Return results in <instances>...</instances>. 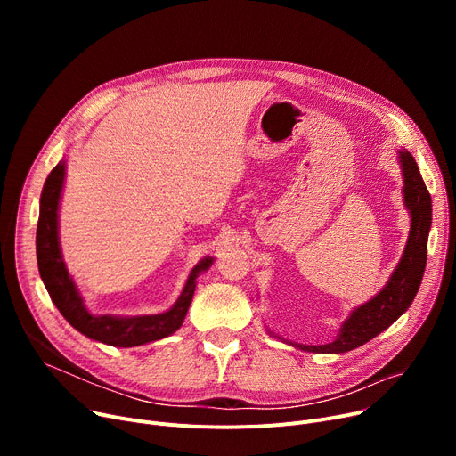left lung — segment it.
<instances>
[{
  "label": "left lung",
  "mask_w": 456,
  "mask_h": 456,
  "mask_svg": "<svg viewBox=\"0 0 456 456\" xmlns=\"http://www.w3.org/2000/svg\"><path fill=\"white\" fill-rule=\"evenodd\" d=\"M404 177V203L412 214V227L403 258L388 284L371 301L358 306L344 323L340 337L325 346H297L313 353H346L375 338L388 329L414 301L427 265V238L430 229V196L418 164L409 151L399 153Z\"/></svg>",
  "instance_id": "1"
}]
</instances>
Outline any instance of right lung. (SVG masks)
Returning <instances> with one entry per match:
<instances>
[{"instance_id":"right-lung-1","label":"right lung","mask_w":456,"mask_h":456,"mask_svg":"<svg viewBox=\"0 0 456 456\" xmlns=\"http://www.w3.org/2000/svg\"><path fill=\"white\" fill-rule=\"evenodd\" d=\"M64 183V162H59L52 174L47 175L42 196H40V216L37 227V260L38 272L50 292L52 301L61 310L71 327H76L85 337L98 340L114 347H133L160 340L167 334L175 332L188 313V306L194 297L196 277L200 272L210 266L212 258L201 260L191 270L184 290L177 303L167 313L155 316H136V318H116V316H92L83 305V299L76 289L74 281L69 279L68 270L62 262L57 236V208L61 200V190Z\"/></svg>"}]
</instances>
